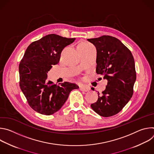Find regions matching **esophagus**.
<instances>
[{"instance_id": "esophagus-1", "label": "esophagus", "mask_w": 154, "mask_h": 154, "mask_svg": "<svg viewBox=\"0 0 154 154\" xmlns=\"http://www.w3.org/2000/svg\"><path fill=\"white\" fill-rule=\"evenodd\" d=\"M79 90L82 91L86 92L90 90V88L89 86H88L87 85H79Z\"/></svg>"}]
</instances>
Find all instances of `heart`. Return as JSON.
<instances>
[{"label":"heart","instance_id":"1","mask_svg":"<svg viewBox=\"0 0 154 154\" xmlns=\"http://www.w3.org/2000/svg\"><path fill=\"white\" fill-rule=\"evenodd\" d=\"M93 47V46L89 43H87L85 42H80L79 45L77 48H80V49H87V48H90Z\"/></svg>","mask_w":154,"mask_h":154}]
</instances>
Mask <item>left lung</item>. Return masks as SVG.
Here are the masks:
<instances>
[{
  "instance_id": "obj_1",
  "label": "left lung",
  "mask_w": 154,
  "mask_h": 154,
  "mask_svg": "<svg viewBox=\"0 0 154 154\" xmlns=\"http://www.w3.org/2000/svg\"><path fill=\"white\" fill-rule=\"evenodd\" d=\"M97 50L96 73L107 80L105 90L92 103L93 110L103 117L116 115L128 102L134 93L136 71L130 51L118 38L103 35L87 39Z\"/></svg>"
}]
</instances>
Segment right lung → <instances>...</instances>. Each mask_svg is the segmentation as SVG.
<instances>
[{
    "label": "right lung",
    "instance_id": "add662e5",
    "mask_svg": "<svg viewBox=\"0 0 154 154\" xmlns=\"http://www.w3.org/2000/svg\"><path fill=\"white\" fill-rule=\"evenodd\" d=\"M50 34L32 42L19 66V86L30 107L40 114L51 115L61 108L75 84L65 82L54 84L47 81L48 71L57 64L63 49L75 41Z\"/></svg>",
    "mask_w": 154,
    "mask_h": 154
}]
</instances>
